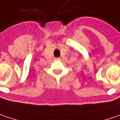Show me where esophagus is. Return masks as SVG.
<instances>
[{
    "label": "esophagus",
    "mask_w": 120,
    "mask_h": 120,
    "mask_svg": "<svg viewBox=\"0 0 120 120\" xmlns=\"http://www.w3.org/2000/svg\"><path fill=\"white\" fill-rule=\"evenodd\" d=\"M60 58H55V60H60Z\"/></svg>",
    "instance_id": "obj_1"
}]
</instances>
